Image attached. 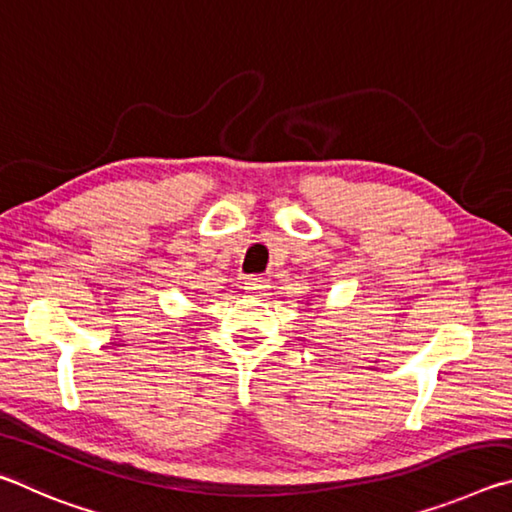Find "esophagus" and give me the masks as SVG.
Wrapping results in <instances>:
<instances>
[{
    "label": "esophagus",
    "mask_w": 512,
    "mask_h": 512,
    "mask_svg": "<svg viewBox=\"0 0 512 512\" xmlns=\"http://www.w3.org/2000/svg\"><path fill=\"white\" fill-rule=\"evenodd\" d=\"M267 288H270V281L265 276H249V279H245V290L249 292H265Z\"/></svg>",
    "instance_id": "obj_1"
}]
</instances>
